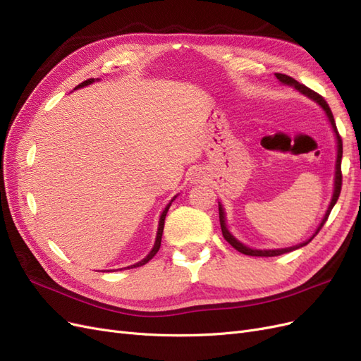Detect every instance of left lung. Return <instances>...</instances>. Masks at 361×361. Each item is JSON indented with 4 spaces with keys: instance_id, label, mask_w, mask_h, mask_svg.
Here are the masks:
<instances>
[{
    "instance_id": "left-lung-1",
    "label": "left lung",
    "mask_w": 361,
    "mask_h": 361,
    "mask_svg": "<svg viewBox=\"0 0 361 361\" xmlns=\"http://www.w3.org/2000/svg\"><path fill=\"white\" fill-rule=\"evenodd\" d=\"M276 76L277 78L281 81V82H285V84H290V85H293L295 89L297 90H300L301 93H304L305 96H309V97H312L313 101H316L318 102L322 108H324V111L326 113V117H329V120H330V123H331V126H333V129H334V133H336V137H337V161H336V179H334V194H333V199H331V203H330V206H329V211H326V214H325V216H324V220H322V223L319 224V227H318V231H316V233L314 235H318V232L321 231V228L324 227V224H325V221L329 220V215H330V212H331V209H333V206L336 204V202H337V199H338V195H341V190H342V154H343V146H342V137H341V134H338V130H337V126H336V122H334V117H333V113H331V108L329 106V104H326V101L324 99V97L319 94V93H316V92H313L312 89H309V87H305L304 84H300L298 81H295L292 76H288V75H285V73H276ZM218 211H220V224H221V232H223V236H224V239L226 241L231 244L235 250H238L239 253H243V255H247V256H257V257H272V256H280V255H285V253H289V251H293V250H297V248H300V247H304V245H307L312 239L314 238V235L309 239V241H305V243H302V244H300V245H295V247H290V248H281V250H253V248H248V247H245V245H243L241 243H238L236 239L228 233V231L226 228V221H224V211H223V206L220 204V207H218Z\"/></svg>"
}]
</instances>
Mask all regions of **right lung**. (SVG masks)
<instances>
[{
  "instance_id": "right-lung-1",
  "label": "right lung",
  "mask_w": 361,
  "mask_h": 361,
  "mask_svg": "<svg viewBox=\"0 0 361 361\" xmlns=\"http://www.w3.org/2000/svg\"><path fill=\"white\" fill-rule=\"evenodd\" d=\"M94 80L93 78H90V80H85L84 82H81L78 87H84V85H87V84H92ZM78 87H76V89H78ZM173 202V200H171ZM170 204L171 203H169L167 206H166V209H164V212L161 214V220H159V227H158V235H157V241H155V245H154V248H152V251L150 253L141 260V262H138V264H135V265H133V267H143V265H146L147 262L154 257L157 253H158V250H159V247H161V238H162V231H164V220H166V215H167V211H169V207H170ZM130 267V268H133Z\"/></svg>"
}]
</instances>
